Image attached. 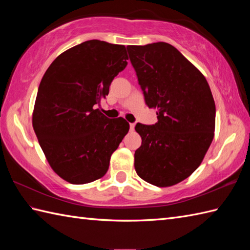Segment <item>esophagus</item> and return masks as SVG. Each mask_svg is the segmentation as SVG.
<instances>
[{
	"mask_svg": "<svg viewBox=\"0 0 250 250\" xmlns=\"http://www.w3.org/2000/svg\"><path fill=\"white\" fill-rule=\"evenodd\" d=\"M134 126H135V124H130V130L133 131L134 130Z\"/></svg>",
	"mask_w": 250,
	"mask_h": 250,
	"instance_id": "1",
	"label": "esophagus"
}]
</instances>
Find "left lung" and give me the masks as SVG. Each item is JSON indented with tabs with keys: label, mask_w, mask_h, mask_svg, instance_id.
I'll list each match as a JSON object with an SVG mask.
<instances>
[{
	"label": "left lung",
	"mask_w": 250,
	"mask_h": 250,
	"mask_svg": "<svg viewBox=\"0 0 250 250\" xmlns=\"http://www.w3.org/2000/svg\"><path fill=\"white\" fill-rule=\"evenodd\" d=\"M130 61L158 122L136 124L142 145L134 153L137 175L157 187L189 177L214 139L216 107L208 83L174 46L164 42L126 46Z\"/></svg>",
	"instance_id": "left-lung-1"
}]
</instances>
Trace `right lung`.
I'll use <instances>...</instances> for the list:
<instances>
[{
  "instance_id": "right-lung-1",
  "label": "right lung",
  "mask_w": 250,
  "mask_h": 250,
  "mask_svg": "<svg viewBox=\"0 0 250 250\" xmlns=\"http://www.w3.org/2000/svg\"><path fill=\"white\" fill-rule=\"evenodd\" d=\"M126 60L124 45L91 40L62 52L42 78L32 125L49 166L68 183L103 177L129 132L122 117L109 119L94 109Z\"/></svg>"
}]
</instances>
